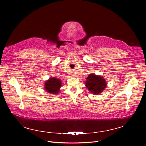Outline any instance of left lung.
Masks as SVG:
<instances>
[{"label": "left lung", "mask_w": 146, "mask_h": 146, "mask_svg": "<svg viewBox=\"0 0 146 146\" xmlns=\"http://www.w3.org/2000/svg\"><path fill=\"white\" fill-rule=\"evenodd\" d=\"M86 79L85 86L92 94H100L107 87V84L106 80L100 76L91 74Z\"/></svg>", "instance_id": "left-lung-1"}]
</instances>
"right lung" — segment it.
<instances>
[{
  "label": "right lung",
  "instance_id": "obj_1",
  "mask_svg": "<svg viewBox=\"0 0 146 146\" xmlns=\"http://www.w3.org/2000/svg\"><path fill=\"white\" fill-rule=\"evenodd\" d=\"M62 85V82L60 79L52 77L47 80L44 83V90L54 95H56L59 93L60 90Z\"/></svg>",
  "mask_w": 146,
  "mask_h": 146
}]
</instances>
